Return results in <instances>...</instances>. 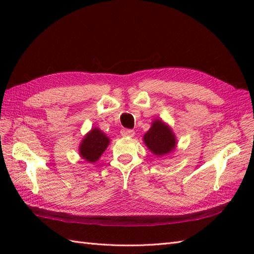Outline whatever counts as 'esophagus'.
I'll use <instances>...</instances> for the list:
<instances>
[{
  "instance_id": "esophagus-1",
  "label": "esophagus",
  "mask_w": 254,
  "mask_h": 254,
  "mask_svg": "<svg viewBox=\"0 0 254 254\" xmlns=\"http://www.w3.org/2000/svg\"><path fill=\"white\" fill-rule=\"evenodd\" d=\"M134 131L133 130H128V128H123L121 131V135L124 137H133L134 136Z\"/></svg>"
}]
</instances>
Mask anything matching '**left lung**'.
Instances as JSON below:
<instances>
[{
    "instance_id": "1",
    "label": "left lung",
    "mask_w": 254,
    "mask_h": 254,
    "mask_svg": "<svg viewBox=\"0 0 254 254\" xmlns=\"http://www.w3.org/2000/svg\"><path fill=\"white\" fill-rule=\"evenodd\" d=\"M143 142L155 156L163 157L174 152L177 137L169 124L157 118L152 122L149 130L144 134Z\"/></svg>"
}]
</instances>
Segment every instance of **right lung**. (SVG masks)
I'll use <instances>...</instances> for the list:
<instances>
[{"mask_svg":"<svg viewBox=\"0 0 254 254\" xmlns=\"http://www.w3.org/2000/svg\"><path fill=\"white\" fill-rule=\"evenodd\" d=\"M110 138L98 127H93L85 134L79 143L78 154L80 158L89 164H95L107 149Z\"/></svg>","mask_w":254,"mask_h":254,"instance_id":"obj_1","label":"right lung"}]
</instances>
